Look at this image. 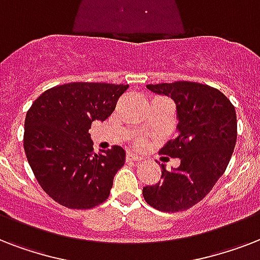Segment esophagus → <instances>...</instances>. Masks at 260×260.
Segmentation results:
<instances>
[{"label": "esophagus", "instance_id": "esophagus-1", "mask_svg": "<svg viewBox=\"0 0 260 260\" xmlns=\"http://www.w3.org/2000/svg\"><path fill=\"white\" fill-rule=\"evenodd\" d=\"M125 159H126V162H139V160H142V158H140V156L135 155L134 152H131V151H128V152H126Z\"/></svg>", "mask_w": 260, "mask_h": 260}]
</instances>
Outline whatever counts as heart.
Segmentation results:
<instances>
[{"instance_id":"heart-1","label":"heart","mask_w":260,"mask_h":260,"mask_svg":"<svg viewBox=\"0 0 260 260\" xmlns=\"http://www.w3.org/2000/svg\"><path fill=\"white\" fill-rule=\"evenodd\" d=\"M140 143H142L140 140H135V144H136V146H140Z\"/></svg>"}]
</instances>
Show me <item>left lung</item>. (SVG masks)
I'll return each instance as SVG.
<instances>
[{"label":"left lung","instance_id":"obj_1","mask_svg":"<svg viewBox=\"0 0 260 260\" xmlns=\"http://www.w3.org/2000/svg\"><path fill=\"white\" fill-rule=\"evenodd\" d=\"M147 89L175 101L179 135L160 154L179 158L181 165L173 171L162 166L160 181L143 187V197L160 212H183L209 194L230 163L238 139L235 106L220 90L204 83L175 81Z\"/></svg>","mask_w":260,"mask_h":260}]
</instances>
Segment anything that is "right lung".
I'll return each mask as SVG.
<instances>
[{
  "label": "right lung",
  "mask_w": 260,
  "mask_h": 260,
  "mask_svg": "<svg viewBox=\"0 0 260 260\" xmlns=\"http://www.w3.org/2000/svg\"><path fill=\"white\" fill-rule=\"evenodd\" d=\"M128 85L71 82L35 100L25 117L24 150L35 178L54 201L90 209L109 197L113 178L125 162L121 147L95 154L89 128L106 120Z\"/></svg>",
  "instance_id": "obj_1"
}]
</instances>
